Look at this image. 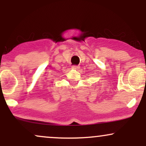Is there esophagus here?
<instances>
[{
  "label": "esophagus",
  "instance_id": "esophagus-1",
  "mask_svg": "<svg viewBox=\"0 0 146 146\" xmlns=\"http://www.w3.org/2000/svg\"><path fill=\"white\" fill-rule=\"evenodd\" d=\"M72 68H73V69H78V68H80V66H72Z\"/></svg>",
  "mask_w": 146,
  "mask_h": 146
}]
</instances>
